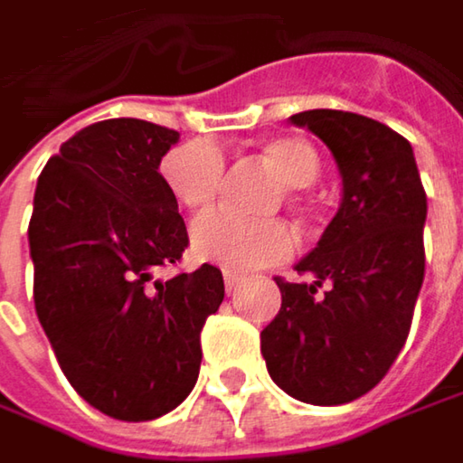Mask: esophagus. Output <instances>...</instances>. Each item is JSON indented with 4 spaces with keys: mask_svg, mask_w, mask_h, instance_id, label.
<instances>
[{
    "mask_svg": "<svg viewBox=\"0 0 463 463\" xmlns=\"http://www.w3.org/2000/svg\"><path fill=\"white\" fill-rule=\"evenodd\" d=\"M240 281H242V277H240V274H232V271H223V287H226V292H234Z\"/></svg>",
    "mask_w": 463,
    "mask_h": 463,
    "instance_id": "1",
    "label": "esophagus"
}]
</instances>
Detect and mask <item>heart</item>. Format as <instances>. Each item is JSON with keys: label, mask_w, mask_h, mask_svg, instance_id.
Instances as JSON below:
<instances>
[{"label": "heart", "mask_w": 463, "mask_h": 463, "mask_svg": "<svg viewBox=\"0 0 463 463\" xmlns=\"http://www.w3.org/2000/svg\"><path fill=\"white\" fill-rule=\"evenodd\" d=\"M260 165L281 184L289 203L300 200V189L321 174V160L311 142L300 137L269 139L255 149ZM160 179L171 197L192 213L213 208L223 184V155L208 139H192L168 149L160 160ZM295 237L277 218L245 221L237 215L213 213L200 218L189 232V248L197 260L215 263L226 271H252L281 260L292 252Z\"/></svg>", "instance_id": "b5f03b06"}]
</instances>
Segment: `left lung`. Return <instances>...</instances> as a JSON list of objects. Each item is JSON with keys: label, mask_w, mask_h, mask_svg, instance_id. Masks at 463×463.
<instances>
[{"label": "left lung", "mask_w": 463, "mask_h": 463, "mask_svg": "<svg viewBox=\"0 0 463 463\" xmlns=\"http://www.w3.org/2000/svg\"><path fill=\"white\" fill-rule=\"evenodd\" d=\"M289 120L329 147L343 197L316 248L295 263L314 281L277 279L281 308L260 332V353L287 395L340 406L380 384L409 337L424 281L427 194L411 145L380 120L345 110Z\"/></svg>", "instance_id": "1"}]
</instances>
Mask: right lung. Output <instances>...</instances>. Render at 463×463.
<instances>
[{"label": "right lung", "mask_w": 463, "mask_h": 463, "mask_svg": "<svg viewBox=\"0 0 463 463\" xmlns=\"http://www.w3.org/2000/svg\"><path fill=\"white\" fill-rule=\"evenodd\" d=\"M179 131L139 120H99L44 165L28 245L33 303L62 374L89 406L120 421L174 411L192 392L205 318L223 277L200 266L155 279L189 245L160 160Z\"/></svg>", "instance_id": "obj_1"}]
</instances>
